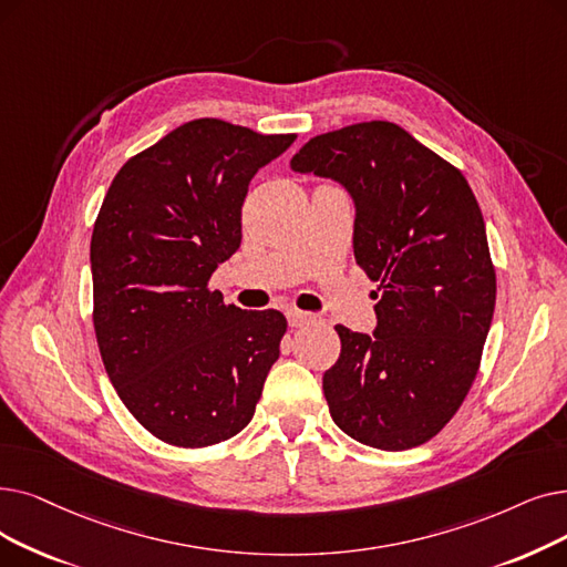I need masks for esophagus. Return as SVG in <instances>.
<instances>
[{
    "label": "esophagus",
    "instance_id": "obj_1",
    "mask_svg": "<svg viewBox=\"0 0 567 567\" xmlns=\"http://www.w3.org/2000/svg\"><path fill=\"white\" fill-rule=\"evenodd\" d=\"M287 322H289V327L299 329V327H306V324L312 322V315L303 312V310H297V308H289L287 310Z\"/></svg>",
    "mask_w": 567,
    "mask_h": 567
}]
</instances>
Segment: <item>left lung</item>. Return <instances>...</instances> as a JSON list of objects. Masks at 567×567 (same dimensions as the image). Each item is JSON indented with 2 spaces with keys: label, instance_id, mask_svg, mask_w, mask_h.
<instances>
[{
  "label": "left lung",
  "instance_id": "obj_1",
  "mask_svg": "<svg viewBox=\"0 0 567 567\" xmlns=\"http://www.w3.org/2000/svg\"><path fill=\"white\" fill-rule=\"evenodd\" d=\"M289 166L352 196L354 257L380 282L373 336L336 327L340 357L322 378L333 422L368 447L422 445L461 408L494 317L475 194L458 168L382 120L315 136Z\"/></svg>",
  "mask_w": 567,
  "mask_h": 567
}]
</instances>
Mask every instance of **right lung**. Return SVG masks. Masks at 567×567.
Segmentation results:
<instances>
[{
  "instance_id": "right-lung-1",
  "label": "right lung",
  "mask_w": 567,
  "mask_h": 567,
  "mask_svg": "<svg viewBox=\"0 0 567 567\" xmlns=\"http://www.w3.org/2000/svg\"><path fill=\"white\" fill-rule=\"evenodd\" d=\"M293 138L192 120L106 192L90 243L94 333L117 396L168 445L243 431L280 357L285 315L225 306L208 280L240 248L250 181Z\"/></svg>"
}]
</instances>
